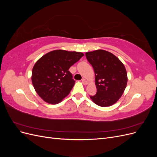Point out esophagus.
<instances>
[{"label":"esophagus","mask_w":157,"mask_h":157,"mask_svg":"<svg viewBox=\"0 0 157 157\" xmlns=\"http://www.w3.org/2000/svg\"><path fill=\"white\" fill-rule=\"evenodd\" d=\"M82 83H83L84 85L87 84V83H88L87 80H86V79H85V78H82Z\"/></svg>","instance_id":"34e87169"}]
</instances>
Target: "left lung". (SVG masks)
I'll return each instance as SVG.
<instances>
[{"mask_svg":"<svg viewBox=\"0 0 157 157\" xmlns=\"http://www.w3.org/2000/svg\"><path fill=\"white\" fill-rule=\"evenodd\" d=\"M85 55L94 68L97 88L96 94L90 96V98L99 106L113 105L126 87L128 77L124 64L115 55L103 50L86 52Z\"/></svg>","mask_w":157,"mask_h":157,"instance_id":"obj_1","label":"left lung"}]
</instances>
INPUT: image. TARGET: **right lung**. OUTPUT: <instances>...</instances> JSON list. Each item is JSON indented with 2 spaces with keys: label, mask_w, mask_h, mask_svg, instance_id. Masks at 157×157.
Wrapping results in <instances>:
<instances>
[{
  "label": "right lung",
  "mask_w": 157,
  "mask_h": 157,
  "mask_svg": "<svg viewBox=\"0 0 157 157\" xmlns=\"http://www.w3.org/2000/svg\"><path fill=\"white\" fill-rule=\"evenodd\" d=\"M83 56L81 52L57 50L36 61L32 71V83L44 101L58 103L70 93L75 81L69 69Z\"/></svg>",
  "instance_id": "right-lung-1"
}]
</instances>
